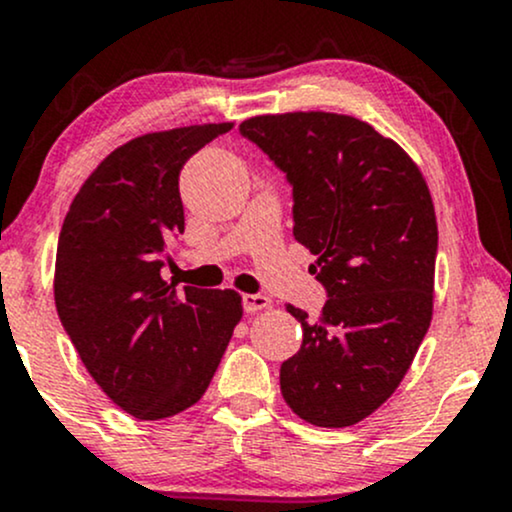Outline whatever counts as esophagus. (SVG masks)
Wrapping results in <instances>:
<instances>
[{"label": "esophagus", "mask_w": 512, "mask_h": 512, "mask_svg": "<svg viewBox=\"0 0 512 512\" xmlns=\"http://www.w3.org/2000/svg\"><path fill=\"white\" fill-rule=\"evenodd\" d=\"M269 298L267 296H262V293H245L243 296V310L245 313H257V310H264V308H269Z\"/></svg>", "instance_id": "esophagus-1"}]
</instances>
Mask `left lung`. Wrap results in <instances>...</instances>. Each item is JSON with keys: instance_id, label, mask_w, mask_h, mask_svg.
<instances>
[{"instance_id": "1", "label": "left lung", "mask_w": 512, "mask_h": 512, "mask_svg": "<svg viewBox=\"0 0 512 512\" xmlns=\"http://www.w3.org/2000/svg\"><path fill=\"white\" fill-rule=\"evenodd\" d=\"M240 134L293 190V236L327 303L289 305L303 344L281 363L286 404L322 428L354 426L402 383L433 315L438 226L414 161L368 122L334 113L250 117Z\"/></svg>"}]
</instances>
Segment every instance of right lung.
I'll list each match as a JSON object with an SVG mask.
<instances>
[{"instance_id": "add662e5", "label": "right lung", "mask_w": 512, "mask_h": 512, "mask_svg": "<svg viewBox=\"0 0 512 512\" xmlns=\"http://www.w3.org/2000/svg\"><path fill=\"white\" fill-rule=\"evenodd\" d=\"M233 125L144 134L88 175L57 240L55 305L91 378L134 419L199 402L243 315L236 291L161 279L185 231L180 170Z\"/></svg>"}]
</instances>
